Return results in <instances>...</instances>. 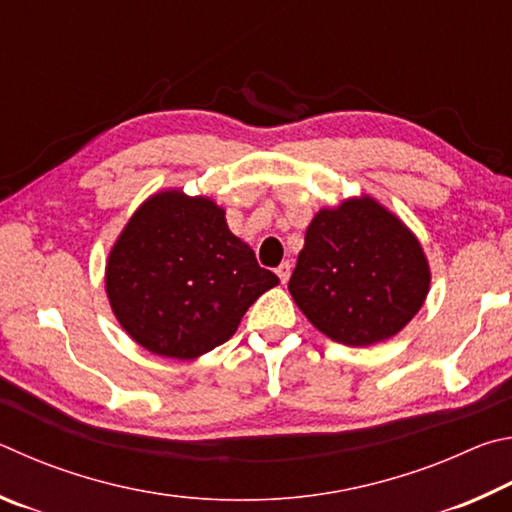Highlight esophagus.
<instances>
[{"label": "esophagus", "mask_w": 512, "mask_h": 512, "mask_svg": "<svg viewBox=\"0 0 512 512\" xmlns=\"http://www.w3.org/2000/svg\"><path fill=\"white\" fill-rule=\"evenodd\" d=\"M290 263H281L279 267H276V274H279V279H281V283H288V279H290Z\"/></svg>", "instance_id": "1"}]
</instances>
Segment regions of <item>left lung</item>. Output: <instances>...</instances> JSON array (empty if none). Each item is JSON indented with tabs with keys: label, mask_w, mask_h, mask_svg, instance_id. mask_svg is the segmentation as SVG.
<instances>
[{
	"label": "left lung",
	"mask_w": 512,
	"mask_h": 512,
	"mask_svg": "<svg viewBox=\"0 0 512 512\" xmlns=\"http://www.w3.org/2000/svg\"><path fill=\"white\" fill-rule=\"evenodd\" d=\"M429 281L418 238L398 215L362 195L312 218L288 290L333 342L371 346L416 317Z\"/></svg>",
	"instance_id": "8db88e82"
}]
</instances>
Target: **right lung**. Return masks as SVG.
Wrapping results in <instances>:
<instances>
[{"instance_id": "add662e5", "label": "right lung", "mask_w": 512, "mask_h": 512, "mask_svg": "<svg viewBox=\"0 0 512 512\" xmlns=\"http://www.w3.org/2000/svg\"><path fill=\"white\" fill-rule=\"evenodd\" d=\"M279 276L256 263L209 197L170 188L148 197L107 256L105 292L125 333L146 351L195 360L227 342Z\"/></svg>"}]
</instances>
